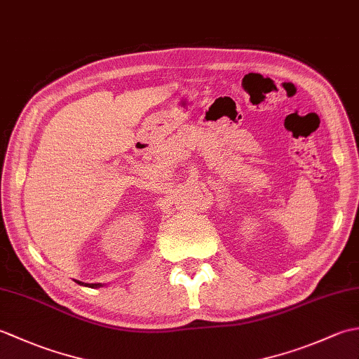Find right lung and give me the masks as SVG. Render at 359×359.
Returning a JSON list of instances; mask_svg holds the SVG:
<instances>
[{
  "label": "right lung",
  "instance_id": "1",
  "mask_svg": "<svg viewBox=\"0 0 359 359\" xmlns=\"http://www.w3.org/2000/svg\"><path fill=\"white\" fill-rule=\"evenodd\" d=\"M79 284H81L83 285V282H80V280H77ZM86 287H93V288H98V287H102V284H86Z\"/></svg>",
  "mask_w": 359,
  "mask_h": 359
}]
</instances>
